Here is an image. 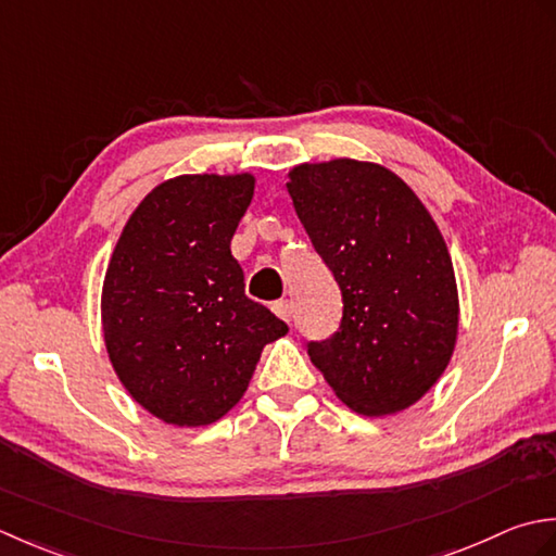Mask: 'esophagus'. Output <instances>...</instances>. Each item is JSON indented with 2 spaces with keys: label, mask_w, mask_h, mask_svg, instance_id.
Segmentation results:
<instances>
[{
  "label": "esophagus",
  "mask_w": 556,
  "mask_h": 556,
  "mask_svg": "<svg viewBox=\"0 0 556 556\" xmlns=\"http://www.w3.org/2000/svg\"><path fill=\"white\" fill-rule=\"evenodd\" d=\"M274 309L282 321H290L292 319V302L290 300H278V302H274Z\"/></svg>",
  "instance_id": "obj_1"
}]
</instances>
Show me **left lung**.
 <instances>
[{
  "label": "left lung",
  "instance_id": "8db88e82",
  "mask_svg": "<svg viewBox=\"0 0 556 556\" xmlns=\"http://www.w3.org/2000/svg\"><path fill=\"white\" fill-rule=\"evenodd\" d=\"M288 191L343 294V319L307 353L328 387L367 417L401 413L434 387L458 333L444 237L399 175L338 157L290 169Z\"/></svg>",
  "mask_w": 556,
  "mask_h": 556
}]
</instances>
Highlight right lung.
I'll return each mask as SVG.
<instances>
[{
	"label": "right lung",
	"mask_w": 556,
	"mask_h": 556,
	"mask_svg": "<svg viewBox=\"0 0 556 556\" xmlns=\"http://www.w3.org/2000/svg\"><path fill=\"white\" fill-rule=\"evenodd\" d=\"M252 175H182L157 185L124 225L103 282V333L131 399L177 427H203L244 395L286 321L244 294L230 240Z\"/></svg>",
	"instance_id": "add662e5"
}]
</instances>
